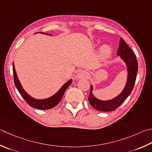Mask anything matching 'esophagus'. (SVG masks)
<instances>
[{"label":"esophagus","mask_w":152,"mask_h":152,"mask_svg":"<svg viewBox=\"0 0 152 152\" xmlns=\"http://www.w3.org/2000/svg\"><path fill=\"white\" fill-rule=\"evenodd\" d=\"M76 78L78 79L81 78H89V73L87 71L81 70L78 72V73L76 74Z\"/></svg>","instance_id":"1"}]
</instances>
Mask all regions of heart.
<instances>
[{
    "label": "heart",
    "instance_id": "heart-1",
    "mask_svg": "<svg viewBox=\"0 0 152 152\" xmlns=\"http://www.w3.org/2000/svg\"><path fill=\"white\" fill-rule=\"evenodd\" d=\"M101 55H102L103 56H106L107 55H109L110 52H111V48L110 46L107 45H104L102 46L100 50Z\"/></svg>",
    "mask_w": 152,
    "mask_h": 152
}]
</instances>
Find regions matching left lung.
<instances>
[{
  "label": "left lung",
  "mask_w": 152,
  "mask_h": 152,
  "mask_svg": "<svg viewBox=\"0 0 152 152\" xmlns=\"http://www.w3.org/2000/svg\"><path fill=\"white\" fill-rule=\"evenodd\" d=\"M117 55L120 56L125 62L128 70V79L126 86L119 95L112 100H100L93 95V86H90V91L88 101L94 108L101 112H112L118 108L130 94L136 80L138 68V64L136 54L125 42L122 38H120V45L118 47Z\"/></svg>",
  "instance_id": "left-lung-1"
}]
</instances>
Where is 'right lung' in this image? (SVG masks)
<instances>
[{
	"label": "right lung",
	"instance_id": "add662e5",
	"mask_svg": "<svg viewBox=\"0 0 152 152\" xmlns=\"http://www.w3.org/2000/svg\"><path fill=\"white\" fill-rule=\"evenodd\" d=\"M42 34H46V33L44 32H40ZM50 35V34H49ZM12 70H13V76H14V82H15V84L16 86V88H17L19 93L20 94L21 96H23V98L25 100L27 103L28 104L29 106H30L34 108L40 109V110H48L51 109L52 107H54L58 104L62 100V98L66 90L67 89L68 87L70 86L72 83V79L69 80L66 82V83L62 86L61 88L58 91V92L55 94L51 97L42 99V100H38V99H35L30 96L28 93H27L25 90L23 89V86L20 84V81H19L18 78L16 74L15 65L14 63L12 64Z\"/></svg>",
	"mask_w": 152,
	"mask_h": 152
}]
</instances>
